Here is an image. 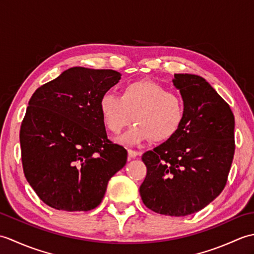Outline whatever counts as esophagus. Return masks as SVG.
<instances>
[{
	"mask_svg": "<svg viewBox=\"0 0 254 254\" xmlns=\"http://www.w3.org/2000/svg\"><path fill=\"white\" fill-rule=\"evenodd\" d=\"M127 155H128V160H131L133 158L137 157V156L139 155L138 152H136V150H133V149H127Z\"/></svg>",
	"mask_w": 254,
	"mask_h": 254,
	"instance_id": "obj_1",
	"label": "esophagus"
}]
</instances>
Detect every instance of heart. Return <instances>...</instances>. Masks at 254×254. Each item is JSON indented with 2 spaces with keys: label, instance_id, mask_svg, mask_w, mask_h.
I'll list each match as a JSON object with an SVG mask.
<instances>
[{
  "label": "heart",
  "instance_id": "obj_1",
  "mask_svg": "<svg viewBox=\"0 0 254 254\" xmlns=\"http://www.w3.org/2000/svg\"><path fill=\"white\" fill-rule=\"evenodd\" d=\"M102 121L111 133L119 134L134 121L130 131L119 138L123 144H138L150 139L164 143L179 131L186 115L180 95L146 80L127 84L121 96L106 93L99 100Z\"/></svg>",
  "mask_w": 254,
  "mask_h": 254
}]
</instances>
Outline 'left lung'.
Masks as SVG:
<instances>
[{
    "instance_id": "obj_1",
    "label": "left lung",
    "mask_w": 254,
    "mask_h": 254,
    "mask_svg": "<svg viewBox=\"0 0 254 254\" xmlns=\"http://www.w3.org/2000/svg\"><path fill=\"white\" fill-rule=\"evenodd\" d=\"M186 115L176 135L142 156L147 168L139 187L145 206L187 216L216 198L227 183L235 154V117L203 77L175 74Z\"/></svg>"
}]
</instances>
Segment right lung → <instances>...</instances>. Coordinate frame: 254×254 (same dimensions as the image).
Segmentation results:
<instances>
[{"label": "right lung", "instance_id": "obj_1", "mask_svg": "<svg viewBox=\"0 0 254 254\" xmlns=\"http://www.w3.org/2000/svg\"><path fill=\"white\" fill-rule=\"evenodd\" d=\"M121 74L71 67L40 86L21 122V163L42 202L67 212H87L101 203L111 177L127 152L107 137L99 100Z\"/></svg>", "mask_w": 254, "mask_h": 254}]
</instances>
